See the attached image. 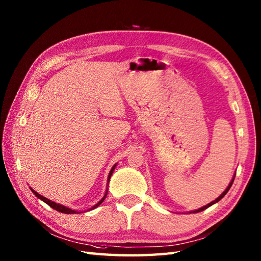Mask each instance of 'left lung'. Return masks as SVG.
Listing matches in <instances>:
<instances>
[{
  "instance_id": "8db88e82",
  "label": "left lung",
  "mask_w": 261,
  "mask_h": 261,
  "mask_svg": "<svg viewBox=\"0 0 261 261\" xmlns=\"http://www.w3.org/2000/svg\"><path fill=\"white\" fill-rule=\"evenodd\" d=\"M234 177L236 176H233V178H232V180H231V182H230V184H229V186L228 187H226V190L222 193V194H221V195L218 197V198H216V199H214V201L213 202H211V203H208L207 205H205V206H203V207H201V208H198V210H196V211H193V213H197V212H202V211H204V210H206L207 207H210L211 206V205H213V204H215V203H218L219 201H220V199H222L223 197H224V195H225V194L226 193H228L229 192V190H230V188H231V186H232V184H233V180H234Z\"/></svg>"
}]
</instances>
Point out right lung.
Returning a JSON list of instances; mask_svg holds the SVG:
<instances>
[{
  "label": "right lung",
  "mask_w": 261,
  "mask_h": 261,
  "mask_svg": "<svg viewBox=\"0 0 261 261\" xmlns=\"http://www.w3.org/2000/svg\"><path fill=\"white\" fill-rule=\"evenodd\" d=\"M115 166H116V165H114L113 167H112V169H111V171H110V174H109V178H108V184H109V181H110L111 176H112V174H113V170L115 169ZM30 190L32 191V193L35 194V195H36L38 198H40L41 201H43V202H45L46 204H48L49 206L53 207L54 210L58 211V212H62V213H65V214H74V213H81V212H79V211H75V210H71V208H69V207H66V206H64V205H62V204H57V203H55V202L50 201V199H48V198H46V197H43L42 195H40V194H38V193H37L35 190H32L31 187H30ZM107 195H108V191L105 192V195L103 196V198L101 199V201H99L97 204L94 205V206H93L91 210H94V208H95V207H97L98 205L101 204V203L104 201L105 197H107Z\"/></svg>",
  "instance_id": "obj_1"
}]
</instances>
